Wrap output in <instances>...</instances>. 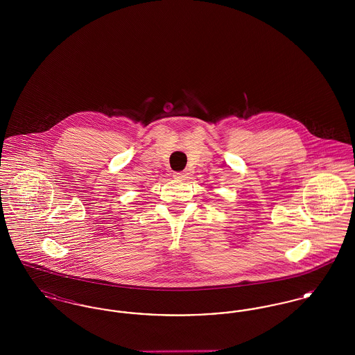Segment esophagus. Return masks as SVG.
I'll list each match as a JSON object with an SVG mask.
<instances>
[{
    "label": "esophagus",
    "mask_w": 355,
    "mask_h": 355,
    "mask_svg": "<svg viewBox=\"0 0 355 355\" xmlns=\"http://www.w3.org/2000/svg\"><path fill=\"white\" fill-rule=\"evenodd\" d=\"M186 175H187L186 171H175V173L173 174V177H174L175 180H185Z\"/></svg>",
    "instance_id": "1"
}]
</instances>
